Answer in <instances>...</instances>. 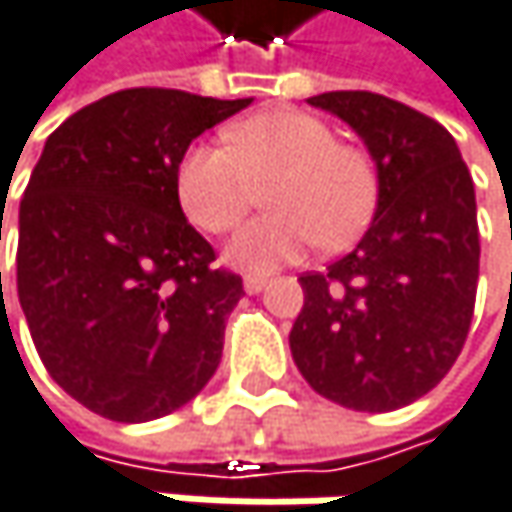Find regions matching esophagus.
Here are the masks:
<instances>
[{"mask_svg": "<svg viewBox=\"0 0 512 512\" xmlns=\"http://www.w3.org/2000/svg\"><path fill=\"white\" fill-rule=\"evenodd\" d=\"M268 285V276L265 274H247L244 276V291L247 294H259L262 288Z\"/></svg>", "mask_w": 512, "mask_h": 512, "instance_id": "obj_1", "label": "esophagus"}]
</instances>
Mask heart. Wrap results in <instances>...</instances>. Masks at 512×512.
I'll list each match as a JSON object with an SVG mask.
<instances>
[{
    "label": "heart",
    "mask_w": 512,
    "mask_h": 512,
    "mask_svg": "<svg viewBox=\"0 0 512 512\" xmlns=\"http://www.w3.org/2000/svg\"><path fill=\"white\" fill-rule=\"evenodd\" d=\"M271 215L250 221L227 256L244 271H271L311 244L341 247L376 201V171L364 148L335 139L303 110H268L227 128V145H192L177 165V198L192 224L221 236L265 189Z\"/></svg>",
    "instance_id": "heart-1"
}]
</instances>
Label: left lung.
Wrapping results in <instances>:
<instances>
[{
    "instance_id": "left-lung-1",
    "label": "left lung",
    "mask_w": 512,
    "mask_h": 512,
    "mask_svg": "<svg viewBox=\"0 0 512 512\" xmlns=\"http://www.w3.org/2000/svg\"><path fill=\"white\" fill-rule=\"evenodd\" d=\"M309 104L367 142L379 209L352 253L300 276L291 355L320 396L396 411L446 379L469 335L481 262L472 174L452 133L402 101L338 90Z\"/></svg>"
}]
</instances>
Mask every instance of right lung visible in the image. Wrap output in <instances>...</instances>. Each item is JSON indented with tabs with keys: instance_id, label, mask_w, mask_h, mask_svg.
I'll list each match as a JSON object with an SVG mask.
<instances>
[{
	"instance_id": "obj_1",
	"label": "right lung",
	"mask_w": 512,
	"mask_h": 512,
	"mask_svg": "<svg viewBox=\"0 0 512 512\" xmlns=\"http://www.w3.org/2000/svg\"><path fill=\"white\" fill-rule=\"evenodd\" d=\"M247 104L133 87L46 139L19 203V306L49 376L92 414L157 420L218 370L244 285L186 221L177 165Z\"/></svg>"
}]
</instances>
